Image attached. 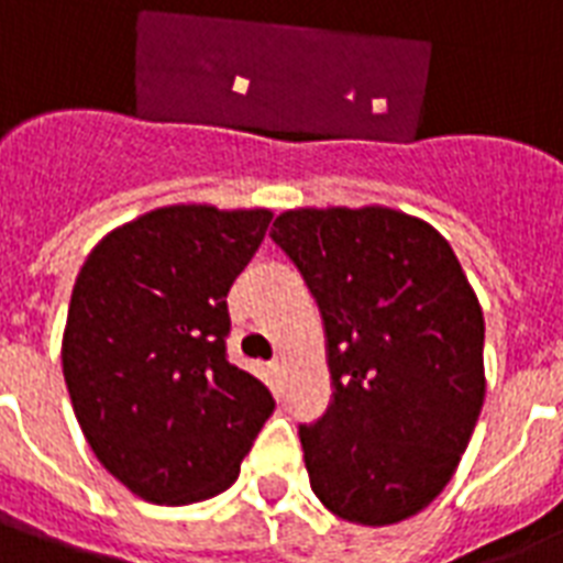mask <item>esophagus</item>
<instances>
[{
    "label": "esophagus",
    "mask_w": 563,
    "mask_h": 563,
    "mask_svg": "<svg viewBox=\"0 0 563 563\" xmlns=\"http://www.w3.org/2000/svg\"><path fill=\"white\" fill-rule=\"evenodd\" d=\"M272 371H274V374H280V371H283V362H280V360H274V362H272Z\"/></svg>",
    "instance_id": "esophagus-1"
}]
</instances>
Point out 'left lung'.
Here are the masks:
<instances>
[{
    "label": "left lung",
    "mask_w": 563,
    "mask_h": 563,
    "mask_svg": "<svg viewBox=\"0 0 563 563\" xmlns=\"http://www.w3.org/2000/svg\"><path fill=\"white\" fill-rule=\"evenodd\" d=\"M272 239L318 300L333 406L300 427L316 497L360 526L409 520L453 479L485 402V318L453 247L391 207H298Z\"/></svg>",
    "instance_id": "obj_1"
}]
</instances>
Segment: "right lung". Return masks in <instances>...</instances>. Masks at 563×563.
<instances>
[{"label":"right lung","instance_id":"right-lung-1","mask_svg":"<svg viewBox=\"0 0 563 563\" xmlns=\"http://www.w3.org/2000/svg\"><path fill=\"white\" fill-rule=\"evenodd\" d=\"M272 210L169 203L119 224L75 277L64 379L104 471L157 506L228 490L274 411L224 353L228 291Z\"/></svg>","mask_w":563,"mask_h":563}]
</instances>
